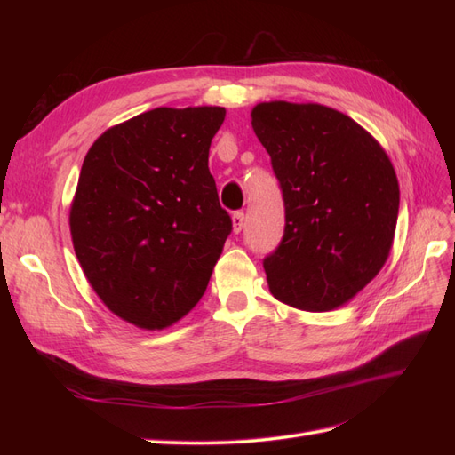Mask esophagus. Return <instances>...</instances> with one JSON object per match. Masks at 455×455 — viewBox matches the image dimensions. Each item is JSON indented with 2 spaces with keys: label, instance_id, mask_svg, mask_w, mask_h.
I'll use <instances>...</instances> for the list:
<instances>
[{
  "label": "esophagus",
  "instance_id": "obj_1",
  "mask_svg": "<svg viewBox=\"0 0 455 455\" xmlns=\"http://www.w3.org/2000/svg\"><path fill=\"white\" fill-rule=\"evenodd\" d=\"M231 224H233V233H241V229L244 228V214L243 212H233Z\"/></svg>",
  "mask_w": 455,
  "mask_h": 455
}]
</instances>
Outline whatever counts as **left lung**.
<instances>
[{
	"instance_id": "left-lung-1",
	"label": "left lung",
	"mask_w": 455,
	"mask_h": 455,
	"mask_svg": "<svg viewBox=\"0 0 455 455\" xmlns=\"http://www.w3.org/2000/svg\"><path fill=\"white\" fill-rule=\"evenodd\" d=\"M251 117L286 214L279 249L264 259L271 294L301 311L346 306L391 252L401 191L389 156L323 104L259 102Z\"/></svg>"
}]
</instances>
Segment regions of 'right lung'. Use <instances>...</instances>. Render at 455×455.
Here are the masks:
<instances>
[{
    "mask_svg": "<svg viewBox=\"0 0 455 455\" xmlns=\"http://www.w3.org/2000/svg\"><path fill=\"white\" fill-rule=\"evenodd\" d=\"M226 109L156 108L104 131L70 206L76 256L104 306L163 330L197 306L231 233L209 171Z\"/></svg>",
    "mask_w": 455,
    "mask_h": 455,
    "instance_id": "right-lung-1",
    "label": "right lung"
}]
</instances>
